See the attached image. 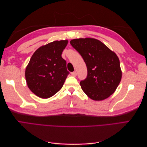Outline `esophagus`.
<instances>
[{"instance_id":"34e87169","label":"esophagus","mask_w":147,"mask_h":147,"mask_svg":"<svg viewBox=\"0 0 147 147\" xmlns=\"http://www.w3.org/2000/svg\"><path fill=\"white\" fill-rule=\"evenodd\" d=\"M77 72L76 71H75V72H72L71 73V75H72V76H74V77H76L77 76Z\"/></svg>"}]
</instances>
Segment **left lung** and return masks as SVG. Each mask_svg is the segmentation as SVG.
Returning <instances> with one entry per match:
<instances>
[{
  "label": "left lung",
  "instance_id": "8db88e82",
  "mask_svg": "<svg viewBox=\"0 0 147 147\" xmlns=\"http://www.w3.org/2000/svg\"><path fill=\"white\" fill-rule=\"evenodd\" d=\"M70 43L87 67V77L80 83L83 92L94 100L108 98L116 91L122 77L116 53L96 38H80Z\"/></svg>",
  "mask_w": 147,
  "mask_h": 147
}]
</instances>
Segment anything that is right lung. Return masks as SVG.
Listing matches in <instances>:
<instances>
[{
	"label": "right lung",
	"instance_id": "add662e5",
	"mask_svg": "<svg viewBox=\"0 0 147 147\" xmlns=\"http://www.w3.org/2000/svg\"><path fill=\"white\" fill-rule=\"evenodd\" d=\"M67 40H56L38 48L26 67L25 77L29 90L42 99L54 96L63 87L69 72L61 55Z\"/></svg>",
	"mask_w": 147,
	"mask_h": 147
}]
</instances>
